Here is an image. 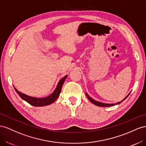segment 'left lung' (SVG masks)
Returning a JSON list of instances; mask_svg holds the SVG:
<instances>
[{
    "instance_id": "obj_1",
    "label": "left lung",
    "mask_w": 146,
    "mask_h": 146,
    "mask_svg": "<svg viewBox=\"0 0 146 146\" xmlns=\"http://www.w3.org/2000/svg\"><path fill=\"white\" fill-rule=\"evenodd\" d=\"M130 92L129 93L128 95H127V96L123 100H122L121 102H118V103H115V104H108V103H101V102H97V101H95V100H93L92 98H90V97L89 96V95H87V94L86 93V96H87V98H88V99L89 100L90 102H91L92 103H94V105H97V106H102V107H109V106H114V105H119V104L121 103V102H122L123 100H125V99L128 97V95H130Z\"/></svg>"
}]
</instances>
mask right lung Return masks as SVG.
<instances>
[{"label": "right lung", "mask_w": 146, "mask_h": 146, "mask_svg": "<svg viewBox=\"0 0 146 146\" xmlns=\"http://www.w3.org/2000/svg\"><path fill=\"white\" fill-rule=\"evenodd\" d=\"M66 77H67V75L64 76L63 78H62L61 80L59 81V83H58L56 89H55L54 91V92L51 95H50L49 96H48L47 97H45V98H38L29 97L27 95H25L24 94H22L21 92H19L17 89H16L15 87H14V88L16 92V93H17L19 95V97L22 99H23L24 100H25L28 103L30 104V105L34 106H47L49 105H51V103L54 102L57 100V98L59 97L60 93L61 92L62 85H63Z\"/></svg>", "instance_id": "right-lung-1"}]
</instances>
